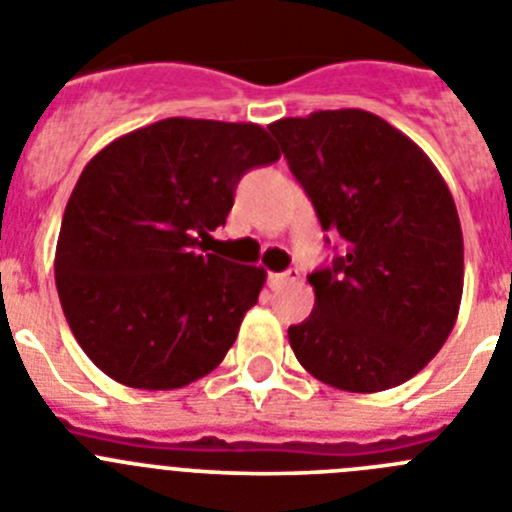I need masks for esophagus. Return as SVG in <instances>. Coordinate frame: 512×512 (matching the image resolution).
<instances>
[{
  "mask_svg": "<svg viewBox=\"0 0 512 512\" xmlns=\"http://www.w3.org/2000/svg\"><path fill=\"white\" fill-rule=\"evenodd\" d=\"M297 279V271H282V274H269V287L271 289H279L284 284L295 282Z\"/></svg>",
  "mask_w": 512,
  "mask_h": 512,
  "instance_id": "1",
  "label": "esophagus"
}]
</instances>
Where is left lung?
Returning <instances> with one entry per match:
<instances>
[{"mask_svg": "<svg viewBox=\"0 0 512 512\" xmlns=\"http://www.w3.org/2000/svg\"><path fill=\"white\" fill-rule=\"evenodd\" d=\"M269 130L323 230L346 241L307 277L315 307L289 328L297 361L346 392L408 382L446 343L464 289V238L443 176L372 112L320 110Z\"/></svg>", "mask_w": 512, "mask_h": 512, "instance_id": "left-lung-1", "label": "left lung"}]
</instances>
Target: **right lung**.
I'll return each mask as SVG.
<instances>
[{
    "mask_svg": "<svg viewBox=\"0 0 512 512\" xmlns=\"http://www.w3.org/2000/svg\"><path fill=\"white\" fill-rule=\"evenodd\" d=\"M282 156L253 122L166 117L112 140L63 212L56 287L84 354L135 390L205 377L266 282L205 253L241 176Z\"/></svg>",
    "mask_w": 512,
    "mask_h": 512,
    "instance_id": "1",
    "label": "right lung"
}]
</instances>
